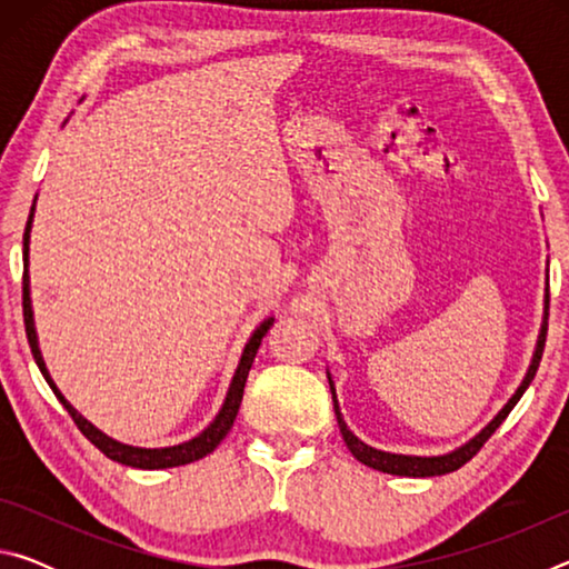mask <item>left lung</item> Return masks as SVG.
I'll use <instances>...</instances> for the list:
<instances>
[{
	"label": "left lung",
	"mask_w": 569,
	"mask_h": 569,
	"mask_svg": "<svg viewBox=\"0 0 569 569\" xmlns=\"http://www.w3.org/2000/svg\"><path fill=\"white\" fill-rule=\"evenodd\" d=\"M550 311V288H545V316H542V326H539V336H537V346H535V353H532V361H529V369L525 373L522 383H519L517 391L512 393V399H509L502 411L497 413V417L487 423L485 429L479 431L477 437H471L467 445H461L459 449L449 451V455H439V457H411V455H391V451H381V449H373L369 445H363V441L353 435V431L346 427L343 421V413L339 409V399H336V389H333V379L329 373V387H331V397H333V411H336V421H339V429H341V437L346 441V447H349L351 455L361 461V465L371 467V469H379L383 475H397V477H439V475H449V471H457L459 467H465L467 461L477 455V451L485 447V441L495 435L499 429V423L507 419V413L515 409V403L522 399V393L527 391L529 383H532L535 373H537V366L539 359H542V351H545V339H547V313Z\"/></svg>",
	"instance_id": "obj_1"
}]
</instances>
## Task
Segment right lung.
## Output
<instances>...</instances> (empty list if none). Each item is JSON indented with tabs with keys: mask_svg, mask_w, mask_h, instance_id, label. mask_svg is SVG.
<instances>
[{
	"mask_svg": "<svg viewBox=\"0 0 569 569\" xmlns=\"http://www.w3.org/2000/svg\"><path fill=\"white\" fill-rule=\"evenodd\" d=\"M37 200V198H34ZM32 218H34V203L30 210V220H27V228H24V276H22V311H24V329H27V341H30V349L37 366H40L44 381L50 383V389L54 391V397L60 399L62 407L70 413L72 421L77 423V429L82 431L84 437H88L94 447H98L104 457L112 459V461H120L124 467H134V469H168V467H180V465H190V461H198L208 457L210 451H213L220 441L226 439V435L233 427V421L238 417V409H240V401H243V389H246V379H248V371L250 366H253V359L258 353V346H261L263 336L268 333V329L273 326V316L271 319H266L258 329L250 336L243 353H240V361H238V369L233 373V381H230L228 393H226V401L220 411L216 413V419L208 423V427L200 431L198 437H192L188 441H182V445L176 447H162V449H142V447H130V445H122V441L112 439L100 431L94 423H90L88 419L82 417L80 411H77L70 401L62 397V391L57 389V383L52 381L50 371H47L44 359H42V351H40V341H37V331H34V316H32V298H30V273H27V266H30V233H32Z\"/></svg>",
	"mask_w": 569,
	"mask_h": 569,
	"instance_id": "1",
	"label": "right lung"
}]
</instances>
